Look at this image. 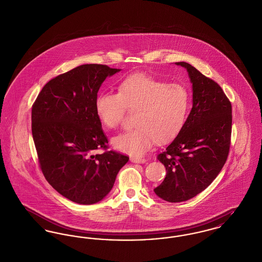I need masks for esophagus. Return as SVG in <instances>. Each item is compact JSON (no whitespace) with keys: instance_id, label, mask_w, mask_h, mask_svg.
I'll use <instances>...</instances> for the list:
<instances>
[{"instance_id":"obj_1","label":"esophagus","mask_w":262,"mask_h":262,"mask_svg":"<svg viewBox=\"0 0 262 262\" xmlns=\"http://www.w3.org/2000/svg\"><path fill=\"white\" fill-rule=\"evenodd\" d=\"M131 162L133 163H138V164H142V163H145L147 160L145 158H138V157H132L130 159Z\"/></svg>"}]
</instances>
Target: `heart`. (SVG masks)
Listing matches in <instances>:
<instances>
[{"mask_svg":"<svg viewBox=\"0 0 262 262\" xmlns=\"http://www.w3.org/2000/svg\"><path fill=\"white\" fill-rule=\"evenodd\" d=\"M191 105L190 92L178 83H168L146 74L124 79L119 92H102L95 99V111L105 127L116 129L127 109L136 111V127L112 139L113 146L132 156L147 152L154 141L174 138L186 122Z\"/></svg>","mask_w":262,"mask_h":262,"instance_id":"1","label":"heart"}]
</instances>
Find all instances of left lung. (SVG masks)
Wrapping results in <instances>:
<instances>
[{"label": "left lung", "instance_id": "8db88e82", "mask_svg": "<svg viewBox=\"0 0 262 262\" xmlns=\"http://www.w3.org/2000/svg\"><path fill=\"white\" fill-rule=\"evenodd\" d=\"M192 107L178 136L160 153L167 174L154 192L169 203L185 202L207 189L227 162L231 137V103L222 88L188 62Z\"/></svg>", "mask_w": 262, "mask_h": 262}]
</instances>
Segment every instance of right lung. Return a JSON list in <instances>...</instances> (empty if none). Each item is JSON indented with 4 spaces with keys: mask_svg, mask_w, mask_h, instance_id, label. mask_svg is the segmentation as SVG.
Listing matches in <instances>:
<instances>
[{
    "mask_svg": "<svg viewBox=\"0 0 262 262\" xmlns=\"http://www.w3.org/2000/svg\"><path fill=\"white\" fill-rule=\"evenodd\" d=\"M120 71L82 64L51 79L32 108V133L39 168L56 192L76 204L92 205L111 191L129 157L108 151L95 111L107 76ZM103 148L102 155L94 154Z\"/></svg>",
    "mask_w": 262,
    "mask_h": 262,
    "instance_id": "add662e5",
    "label": "right lung"
}]
</instances>
